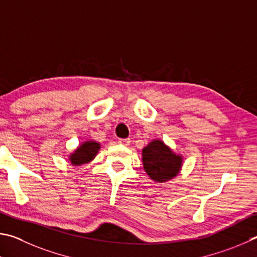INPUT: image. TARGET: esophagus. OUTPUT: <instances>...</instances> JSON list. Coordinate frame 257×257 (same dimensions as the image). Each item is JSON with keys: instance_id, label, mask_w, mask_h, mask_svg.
Listing matches in <instances>:
<instances>
[{"instance_id": "34e87169", "label": "esophagus", "mask_w": 257, "mask_h": 257, "mask_svg": "<svg viewBox=\"0 0 257 257\" xmlns=\"http://www.w3.org/2000/svg\"><path fill=\"white\" fill-rule=\"evenodd\" d=\"M118 143L121 146H128L130 143H131V140H130V139H119Z\"/></svg>"}]
</instances>
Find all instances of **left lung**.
Returning a JSON list of instances; mask_svg holds the SVG:
<instances>
[{
    "instance_id": "1",
    "label": "left lung",
    "mask_w": 257,
    "mask_h": 257,
    "mask_svg": "<svg viewBox=\"0 0 257 257\" xmlns=\"http://www.w3.org/2000/svg\"><path fill=\"white\" fill-rule=\"evenodd\" d=\"M143 167L152 181L165 183L174 178L182 167L183 158L174 154L163 141L154 140L142 150Z\"/></svg>"
}]
</instances>
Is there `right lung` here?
<instances>
[{
	"mask_svg": "<svg viewBox=\"0 0 257 257\" xmlns=\"http://www.w3.org/2000/svg\"><path fill=\"white\" fill-rule=\"evenodd\" d=\"M99 149H100V145L96 141L84 142L73 152V154H71V163L75 166L87 164L96 157Z\"/></svg>",
	"mask_w": 257,
	"mask_h": 257,
	"instance_id": "right-lung-1",
	"label": "right lung"
}]
</instances>
